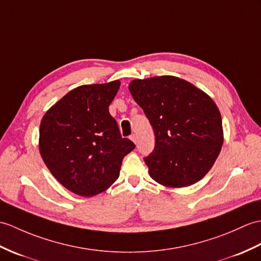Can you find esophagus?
Returning a JSON list of instances; mask_svg holds the SVG:
<instances>
[{
    "label": "esophagus",
    "mask_w": 261,
    "mask_h": 261,
    "mask_svg": "<svg viewBox=\"0 0 261 261\" xmlns=\"http://www.w3.org/2000/svg\"><path fill=\"white\" fill-rule=\"evenodd\" d=\"M130 139H131V141L137 143V136H136V135H131V136H130Z\"/></svg>",
    "instance_id": "34e87169"
}]
</instances>
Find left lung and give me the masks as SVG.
Returning <instances> with one entry per match:
<instances>
[{
    "label": "left lung",
    "mask_w": 261,
    "mask_h": 261,
    "mask_svg": "<svg viewBox=\"0 0 261 261\" xmlns=\"http://www.w3.org/2000/svg\"><path fill=\"white\" fill-rule=\"evenodd\" d=\"M129 91L154 131V150L144 158L150 177L169 188L201 180L223 143L221 114L215 101L173 75L136 79Z\"/></svg>",
    "instance_id": "1"
}]
</instances>
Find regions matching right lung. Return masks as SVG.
<instances>
[{"mask_svg": "<svg viewBox=\"0 0 261 261\" xmlns=\"http://www.w3.org/2000/svg\"><path fill=\"white\" fill-rule=\"evenodd\" d=\"M120 84L116 80L77 87L41 120L42 159L53 177L79 196L93 197L111 187L119 178L123 158L136 148L121 137L109 112Z\"/></svg>", "mask_w": 261, "mask_h": 261, "instance_id": "right-lung-1", "label": "right lung"}]
</instances>
